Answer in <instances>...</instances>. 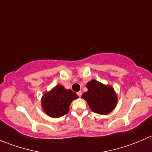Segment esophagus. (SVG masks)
Masks as SVG:
<instances>
[{
	"label": "esophagus",
	"instance_id": "1",
	"mask_svg": "<svg viewBox=\"0 0 152 152\" xmlns=\"http://www.w3.org/2000/svg\"><path fill=\"white\" fill-rule=\"evenodd\" d=\"M77 94V95L79 96H81V95H82V92H81V91H78Z\"/></svg>",
	"mask_w": 152,
	"mask_h": 152
}]
</instances>
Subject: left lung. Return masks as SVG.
<instances>
[{"instance_id": "obj_1", "label": "left lung", "mask_w": 152, "mask_h": 152, "mask_svg": "<svg viewBox=\"0 0 152 152\" xmlns=\"http://www.w3.org/2000/svg\"><path fill=\"white\" fill-rule=\"evenodd\" d=\"M88 91L82 94L93 112L101 115L110 113L116 107L118 96L110 85H104L93 79L86 83Z\"/></svg>"}]
</instances>
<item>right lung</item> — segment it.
<instances>
[{
  "mask_svg": "<svg viewBox=\"0 0 152 152\" xmlns=\"http://www.w3.org/2000/svg\"><path fill=\"white\" fill-rule=\"evenodd\" d=\"M77 98L76 93L58 84L44 93L41 99L42 107L48 116L59 118L68 113L72 102Z\"/></svg>",
  "mask_w": 152,
  "mask_h": 152,
  "instance_id": "right-lung-1",
  "label": "right lung"
}]
</instances>
